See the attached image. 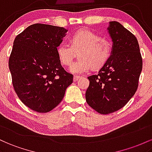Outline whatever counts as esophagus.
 I'll return each mask as SVG.
<instances>
[{"label": "esophagus", "mask_w": 152, "mask_h": 152, "mask_svg": "<svg viewBox=\"0 0 152 152\" xmlns=\"http://www.w3.org/2000/svg\"><path fill=\"white\" fill-rule=\"evenodd\" d=\"M80 76H78V75H75L74 77H73V80H74V82L77 81L78 80L80 79Z\"/></svg>", "instance_id": "esophagus-1"}]
</instances>
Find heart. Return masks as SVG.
<instances>
[{"label": "heart", "mask_w": 152, "mask_h": 152, "mask_svg": "<svg viewBox=\"0 0 152 152\" xmlns=\"http://www.w3.org/2000/svg\"><path fill=\"white\" fill-rule=\"evenodd\" d=\"M57 55L64 65L72 62L76 52H80V59L72 64L69 71L75 74L88 72L93 68L101 67L111 53V43L89 30L80 29L71 38V44L62 42L57 47Z\"/></svg>", "instance_id": "heart-1"}]
</instances>
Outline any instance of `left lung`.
I'll use <instances>...</instances> for the list:
<instances>
[{
  "label": "left lung",
  "instance_id": "left-lung-1",
  "mask_svg": "<svg viewBox=\"0 0 152 152\" xmlns=\"http://www.w3.org/2000/svg\"><path fill=\"white\" fill-rule=\"evenodd\" d=\"M108 31L113 41L111 54L98 74L88 77L85 93L88 105L105 115L123 108L134 96L142 70L135 36L117 21H110Z\"/></svg>",
  "mask_w": 152,
  "mask_h": 152
}]
</instances>
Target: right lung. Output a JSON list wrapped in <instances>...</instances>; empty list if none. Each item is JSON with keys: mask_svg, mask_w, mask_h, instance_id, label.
<instances>
[{"mask_svg": "<svg viewBox=\"0 0 152 152\" xmlns=\"http://www.w3.org/2000/svg\"><path fill=\"white\" fill-rule=\"evenodd\" d=\"M67 30L63 27L35 23L16 36L8 65L15 92L22 103L38 113L57 106L73 75L64 70L57 47Z\"/></svg>", "mask_w": 152, "mask_h": 152, "instance_id": "add662e5", "label": "right lung"}]
</instances>
